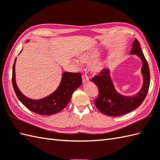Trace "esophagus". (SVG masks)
Here are the masks:
<instances>
[{
	"mask_svg": "<svg viewBox=\"0 0 160 160\" xmlns=\"http://www.w3.org/2000/svg\"><path fill=\"white\" fill-rule=\"evenodd\" d=\"M82 82H83L84 83L87 82H88V81H89L88 77L87 75H85V74H83L82 76Z\"/></svg>",
	"mask_w": 160,
	"mask_h": 160,
	"instance_id": "obj_1",
	"label": "esophagus"
}]
</instances>
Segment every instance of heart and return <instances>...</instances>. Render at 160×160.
<instances>
[{
	"instance_id": "1",
	"label": "heart",
	"mask_w": 160,
	"mask_h": 160,
	"mask_svg": "<svg viewBox=\"0 0 160 160\" xmlns=\"http://www.w3.org/2000/svg\"><path fill=\"white\" fill-rule=\"evenodd\" d=\"M101 52L99 50L94 49L78 54V58L80 62L84 64H90L97 58ZM104 68V62L103 61H98L95 62L91 66V71L93 73H99L101 72Z\"/></svg>"
}]
</instances>
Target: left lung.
Wrapping results in <instances>:
<instances>
[{
	"instance_id": "obj_1",
	"label": "left lung",
	"mask_w": 160,
	"mask_h": 160,
	"mask_svg": "<svg viewBox=\"0 0 160 160\" xmlns=\"http://www.w3.org/2000/svg\"><path fill=\"white\" fill-rule=\"evenodd\" d=\"M130 54L138 55L142 62V74L144 82L142 88L138 94L126 97L117 92L111 80L108 69H103L91 79L99 90L98 97L94 101L95 106L102 113L108 116H121L135 110L141 105L148 93L150 85L149 68L138 39H135L133 41Z\"/></svg>"
}]
</instances>
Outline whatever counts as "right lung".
Here are the masks:
<instances>
[{"instance_id": "1", "label": "right lung", "mask_w": 160, "mask_h": 160, "mask_svg": "<svg viewBox=\"0 0 160 160\" xmlns=\"http://www.w3.org/2000/svg\"><path fill=\"white\" fill-rule=\"evenodd\" d=\"M16 61V58L15 59L13 65L12 73V84L14 91L18 99L28 110L41 115L54 114L64 109L71 99L73 92L80 86L82 82L80 73L65 72L62 73V80L58 87L51 95L41 99H29L22 93L16 84L15 72Z\"/></svg>"}]
</instances>
